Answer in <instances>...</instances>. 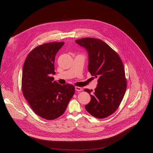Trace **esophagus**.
I'll use <instances>...</instances> for the list:
<instances>
[{
	"label": "esophagus",
	"mask_w": 153,
	"mask_h": 153,
	"mask_svg": "<svg viewBox=\"0 0 153 153\" xmlns=\"http://www.w3.org/2000/svg\"><path fill=\"white\" fill-rule=\"evenodd\" d=\"M75 90L76 91H82V88L81 87H75Z\"/></svg>",
	"instance_id": "esophagus-1"
}]
</instances>
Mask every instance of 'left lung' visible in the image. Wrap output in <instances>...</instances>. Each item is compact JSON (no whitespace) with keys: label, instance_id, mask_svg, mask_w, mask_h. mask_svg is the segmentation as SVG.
Here are the masks:
<instances>
[{"label":"left lung","instance_id":"obj_1","mask_svg":"<svg viewBox=\"0 0 153 153\" xmlns=\"http://www.w3.org/2000/svg\"><path fill=\"white\" fill-rule=\"evenodd\" d=\"M75 42L88 53V71L98 78L97 85L92 90L84 91L91 96L85 106L91 115L102 119L112 115L120 105L125 94L127 81L122 61L108 44L94 38L77 39Z\"/></svg>","mask_w":153,"mask_h":153}]
</instances>
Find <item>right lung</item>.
<instances>
[{"mask_svg":"<svg viewBox=\"0 0 153 153\" xmlns=\"http://www.w3.org/2000/svg\"><path fill=\"white\" fill-rule=\"evenodd\" d=\"M64 42H49L30 52L22 71V90L30 106L39 117L54 120L65 112L74 94L72 84H59L54 80V59Z\"/></svg>","mask_w":153,"mask_h":153,"instance_id":"add662e5","label":"right lung"}]
</instances>
